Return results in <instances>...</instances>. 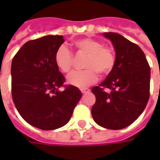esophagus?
Segmentation results:
<instances>
[{"label":"esophagus","mask_w":160,"mask_h":160,"mask_svg":"<svg viewBox=\"0 0 160 160\" xmlns=\"http://www.w3.org/2000/svg\"><path fill=\"white\" fill-rule=\"evenodd\" d=\"M80 91H81V92L83 94H86L90 92V89H88V88H83V89H80Z\"/></svg>","instance_id":"esophagus-1"}]
</instances>
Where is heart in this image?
Masks as SVG:
<instances>
[{
	"mask_svg": "<svg viewBox=\"0 0 160 160\" xmlns=\"http://www.w3.org/2000/svg\"><path fill=\"white\" fill-rule=\"evenodd\" d=\"M77 56H85L82 66L85 69L73 71L68 76V81L73 87L85 88L98 80V73L106 76L113 70L117 62L114 49L104 45L99 40L84 38L73 41ZM54 62L62 72L69 73L73 65V56L65 46H60L54 55Z\"/></svg>",
	"mask_w": 160,
	"mask_h": 160,
	"instance_id": "1",
	"label": "heart"
}]
</instances>
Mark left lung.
I'll return each mask as SVG.
<instances>
[{
	"label": "left lung",
	"instance_id": "1",
	"mask_svg": "<svg viewBox=\"0 0 160 160\" xmlns=\"http://www.w3.org/2000/svg\"><path fill=\"white\" fill-rule=\"evenodd\" d=\"M111 40L117 62L106 79L92 89L96 102L92 108L93 120L109 129H122L143 112L150 95V66L142 49L115 32L104 33ZM111 90L110 93L104 91Z\"/></svg>",
	"mask_w": 160,
	"mask_h": 160
}]
</instances>
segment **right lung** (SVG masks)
I'll use <instances>...</instances> for the list:
<instances>
[{"label": "right lung", "instance_id": "add662e5", "mask_svg": "<svg viewBox=\"0 0 160 160\" xmlns=\"http://www.w3.org/2000/svg\"><path fill=\"white\" fill-rule=\"evenodd\" d=\"M62 36L30 40L13 56L11 66L12 97L17 111L32 126L53 130L70 120L81 98L76 87L63 85L65 78L54 62ZM62 86L63 92L58 91Z\"/></svg>", "mask_w": 160, "mask_h": 160}]
</instances>
